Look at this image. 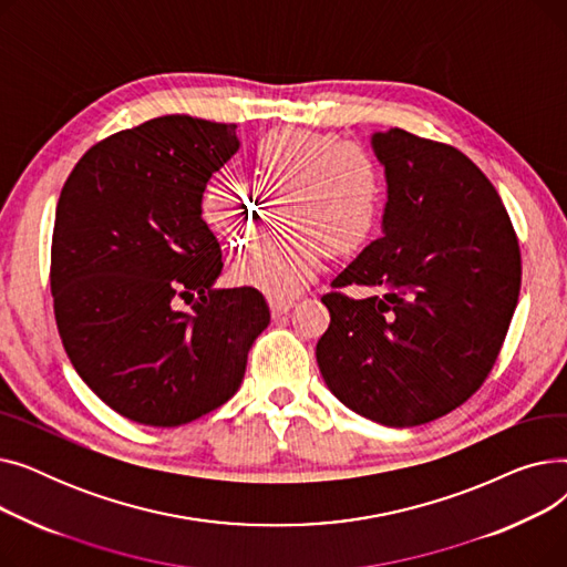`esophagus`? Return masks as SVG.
I'll list each match as a JSON object with an SVG mask.
<instances>
[{
  "label": "esophagus",
  "mask_w": 567,
  "mask_h": 567,
  "mask_svg": "<svg viewBox=\"0 0 567 567\" xmlns=\"http://www.w3.org/2000/svg\"><path fill=\"white\" fill-rule=\"evenodd\" d=\"M268 308L278 317L293 308V299H285V296H268Z\"/></svg>",
  "instance_id": "1"
}]
</instances>
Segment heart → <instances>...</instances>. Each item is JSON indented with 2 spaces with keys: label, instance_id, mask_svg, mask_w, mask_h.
<instances>
[{
  "label": "heart",
  "instance_id": "1",
  "mask_svg": "<svg viewBox=\"0 0 567 567\" xmlns=\"http://www.w3.org/2000/svg\"><path fill=\"white\" fill-rule=\"evenodd\" d=\"M250 186L268 199L282 197L287 229L252 246L231 268L252 289L291 296L321 268L326 248L336 255L361 248L383 212V172L359 142L331 133L274 131L246 156ZM202 220L227 248H241L259 231L266 204L238 182H208L199 195Z\"/></svg>",
  "mask_w": 567,
  "mask_h": 567
}]
</instances>
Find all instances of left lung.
Returning <instances> with one entry per match:
<instances>
[{
	"mask_svg": "<svg viewBox=\"0 0 567 567\" xmlns=\"http://www.w3.org/2000/svg\"><path fill=\"white\" fill-rule=\"evenodd\" d=\"M385 174L381 238L323 296L319 372L351 411L413 427L464 404L489 374L519 299L522 257L489 178L455 146L391 128L372 135Z\"/></svg>",
	"mask_w": 567,
	"mask_h": 567,
	"instance_id": "left-lung-1",
	"label": "left lung"
}]
</instances>
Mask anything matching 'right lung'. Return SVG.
<instances>
[{
	"mask_svg": "<svg viewBox=\"0 0 567 567\" xmlns=\"http://www.w3.org/2000/svg\"><path fill=\"white\" fill-rule=\"evenodd\" d=\"M238 146L234 124L158 116L94 144L59 195L56 329L82 381L128 421L176 427L225 404L271 321L257 289L214 287L223 255L199 214Z\"/></svg>",
	"mask_w": 567,
	"mask_h": 567,
	"instance_id": "right-lung-1",
	"label": "right lung"
}]
</instances>
